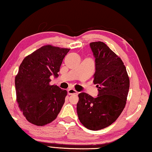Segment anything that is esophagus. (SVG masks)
Masks as SVG:
<instances>
[{
  "label": "esophagus",
  "mask_w": 152,
  "mask_h": 152,
  "mask_svg": "<svg viewBox=\"0 0 152 152\" xmlns=\"http://www.w3.org/2000/svg\"><path fill=\"white\" fill-rule=\"evenodd\" d=\"M67 94H68L69 95L77 94H78V92H77L75 89H72V88H70V89H67Z\"/></svg>",
  "instance_id": "obj_1"
}]
</instances>
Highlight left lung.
<instances>
[{
    "label": "left lung",
    "mask_w": 152,
    "mask_h": 152,
    "mask_svg": "<svg viewBox=\"0 0 152 152\" xmlns=\"http://www.w3.org/2000/svg\"><path fill=\"white\" fill-rule=\"evenodd\" d=\"M95 58L94 83L98 95L93 98L82 92L78 94L77 114L83 125L99 130L116 121L126 104L130 80L121 58L104 42L90 44Z\"/></svg>",
    "instance_id": "obj_1"
}]
</instances>
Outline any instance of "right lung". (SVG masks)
Instances as JSON below:
<instances>
[{"instance_id": "add662e5", "label": "right lung", "mask_w": 152, "mask_h": 152, "mask_svg": "<svg viewBox=\"0 0 152 152\" xmlns=\"http://www.w3.org/2000/svg\"><path fill=\"white\" fill-rule=\"evenodd\" d=\"M69 49L50 45L41 47L24 58L15 78L17 102L31 124L44 126L56 118L67 91L50 85V77L58 76L63 59Z\"/></svg>"}]
</instances>
